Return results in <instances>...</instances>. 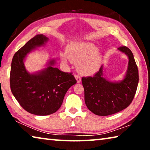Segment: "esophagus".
<instances>
[{"label": "esophagus", "mask_w": 150, "mask_h": 150, "mask_svg": "<svg viewBox=\"0 0 150 150\" xmlns=\"http://www.w3.org/2000/svg\"><path fill=\"white\" fill-rule=\"evenodd\" d=\"M75 79H76V80H77V82L79 83H80L81 81V77L79 75H75Z\"/></svg>", "instance_id": "34e87169"}]
</instances>
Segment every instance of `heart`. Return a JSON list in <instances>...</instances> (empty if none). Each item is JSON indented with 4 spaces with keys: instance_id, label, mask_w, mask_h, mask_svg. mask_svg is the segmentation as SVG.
Here are the masks:
<instances>
[{
    "instance_id": "obj_1",
    "label": "heart",
    "mask_w": 150,
    "mask_h": 150,
    "mask_svg": "<svg viewBox=\"0 0 150 150\" xmlns=\"http://www.w3.org/2000/svg\"><path fill=\"white\" fill-rule=\"evenodd\" d=\"M66 55L71 62L77 65V70L81 74L92 75L99 69L101 56L95 45L88 43L72 44L66 50ZM65 55H62L63 63L67 62Z\"/></svg>"
}]
</instances>
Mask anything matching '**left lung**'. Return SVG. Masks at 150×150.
I'll use <instances>...</instances> for the list:
<instances>
[{
  "label": "left lung",
  "instance_id": "1",
  "mask_svg": "<svg viewBox=\"0 0 150 150\" xmlns=\"http://www.w3.org/2000/svg\"><path fill=\"white\" fill-rule=\"evenodd\" d=\"M118 50L128 56V68L125 78L112 83L103 77V67L93 77H83L85 102L88 110L98 116H108L124 110L132 102L138 87V69L131 50L120 46Z\"/></svg>",
  "mask_w": 150,
  "mask_h": 150
}]
</instances>
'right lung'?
<instances>
[{
	"mask_svg": "<svg viewBox=\"0 0 150 150\" xmlns=\"http://www.w3.org/2000/svg\"><path fill=\"white\" fill-rule=\"evenodd\" d=\"M48 38L38 34L15 53L11 63L10 83L11 91L20 105L35 115L45 116L58 110L68 89L77 83L72 73H65L50 65L36 74L25 69L24 59L30 52L44 45Z\"/></svg>",
	"mask_w": 150,
	"mask_h": 150,
	"instance_id": "right-lung-1",
	"label": "right lung"
}]
</instances>
